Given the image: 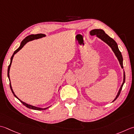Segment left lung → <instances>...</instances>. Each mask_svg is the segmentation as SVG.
<instances>
[{
	"mask_svg": "<svg viewBox=\"0 0 134 134\" xmlns=\"http://www.w3.org/2000/svg\"><path fill=\"white\" fill-rule=\"evenodd\" d=\"M90 34L91 36H95V35L96 36V37H98V38L101 39L102 41H103L104 43H106L107 45L110 46V48L111 49L112 51L114 52L115 56H116L117 58V60H119V63L120 65H121V67L122 69H123L122 56L121 53L119 51V48H118V45H117V43H116V42L113 39L110 37V36L107 35V34H106L103 30H101V29H95V30H91L90 31ZM125 75L124 70H123V82L122 83V85H121V86H120L119 91L118 92L116 98H115V99L113 100L112 102H113L114 100H116V99L119 97L120 93V92H121L122 90V86L125 83Z\"/></svg>",
	"mask_w": 134,
	"mask_h": 134,
	"instance_id": "obj_1",
	"label": "left lung"
}]
</instances>
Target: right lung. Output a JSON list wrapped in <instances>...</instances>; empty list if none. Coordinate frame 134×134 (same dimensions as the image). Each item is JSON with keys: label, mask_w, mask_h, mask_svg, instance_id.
<instances>
[{"label": "right lung", "mask_w": 134, "mask_h": 134, "mask_svg": "<svg viewBox=\"0 0 134 134\" xmlns=\"http://www.w3.org/2000/svg\"><path fill=\"white\" fill-rule=\"evenodd\" d=\"M45 36H46L45 34H32V35H30L27 36V37H26L25 39H24L23 41H22L21 42V44H20V45L19 46V48H18L16 50V51H14V53H13V54L12 55L11 59H10V65H9V67H8V70H7V77H8V78H9V81H10V89H11V91H12L13 95H14V96L15 97V98H16L17 99H18V100H19L21 102V103L24 104V105L25 106L27 107H28V108L31 109H33V110H46L47 109H48L49 107H50L51 106H49L48 107H45V108H41V107H36V106H32V105H31V104H27V103H25V102H23L22 100H21L20 99L18 98L16 95H15L14 91H13V90L12 86V85H11V82H10L9 72H10V67H11V65H12V60H13V57H14V54H16L17 52L20 51V50L21 49L24 47V46L25 44L27 43V42H28L31 41H33V40H35V39H38L42 38H43V37H45Z\"/></svg>", "instance_id": "add662e5"}]
</instances>
